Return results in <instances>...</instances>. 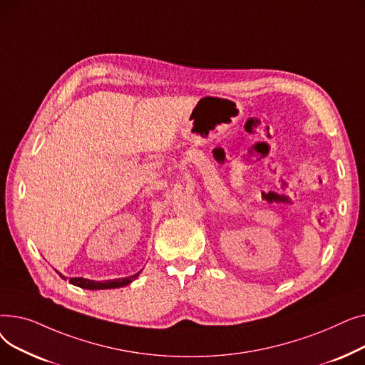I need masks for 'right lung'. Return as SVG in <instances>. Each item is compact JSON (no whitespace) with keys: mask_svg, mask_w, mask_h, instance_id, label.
Returning a JSON list of instances; mask_svg holds the SVG:
<instances>
[{"mask_svg":"<svg viewBox=\"0 0 365 365\" xmlns=\"http://www.w3.org/2000/svg\"><path fill=\"white\" fill-rule=\"evenodd\" d=\"M59 274L63 279H66L61 272ZM140 272L134 274L131 277H125V278H118V279H108V281H93V279H87V278H71L69 282L81 287V289H87V290H108V289H120V287L128 285L131 281L136 279L139 277Z\"/></svg>","mask_w":365,"mask_h":365,"instance_id":"right-lung-1","label":"right lung"}]
</instances>
